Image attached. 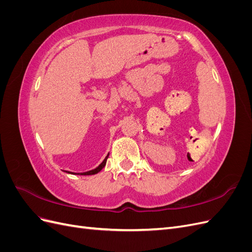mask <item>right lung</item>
Returning <instances> with one entry per match:
<instances>
[{
	"instance_id": "add662e5",
	"label": "right lung",
	"mask_w": 252,
	"mask_h": 252,
	"mask_svg": "<svg viewBox=\"0 0 252 252\" xmlns=\"http://www.w3.org/2000/svg\"><path fill=\"white\" fill-rule=\"evenodd\" d=\"M109 156V155H108ZM108 156L105 158V159L104 161L102 162V164L98 166V167H96L95 169H94V170H90V171H87V172H81V173H77V174H81V175H90V174H95V173H97L98 171H101L104 167H105V165H106V162H107V158H108ZM75 174V173H74Z\"/></svg>"
}]
</instances>
